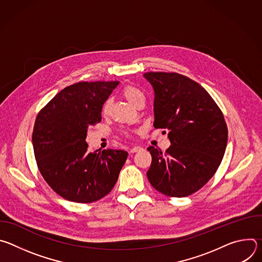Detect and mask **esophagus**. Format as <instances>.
I'll return each mask as SVG.
<instances>
[{
    "instance_id": "obj_1",
    "label": "esophagus",
    "mask_w": 262,
    "mask_h": 262,
    "mask_svg": "<svg viewBox=\"0 0 262 262\" xmlns=\"http://www.w3.org/2000/svg\"><path fill=\"white\" fill-rule=\"evenodd\" d=\"M142 149V147H140V146H134L133 148H130L129 149V152L130 154H134V152H138V151H140Z\"/></svg>"
}]
</instances>
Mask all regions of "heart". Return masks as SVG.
<instances>
[{
	"label": "heart",
	"mask_w": 262,
	"mask_h": 262,
	"mask_svg": "<svg viewBox=\"0 0 262 262\" xmlns=\"http://www.w3.org/2000/svg\"><path fill=\"white\" fill-rule=\"evenodd\" d=\"M122 96L134 106H136L140 101L144 100V94L140 89H138L135 86L127 85L122 89ZM110 108H111V102L110 100H106L100 110V113L103 117H106L110 113Z\"/></svg>",
	"instance_id": "obj_1"
}]
</instances>
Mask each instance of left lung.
Instances as JSON below:
<instances>
[{
  "mask_svg": "<svg viewBox=\"0 0 262 262\" xmlns=\"http://www.w3.org/2000/svg\"><path fill=\"white\" fill-rule=\"evenodd\" d=\"M155 91V127L168 129L165 152L150 146L149 182L169 197L199 191L217 170L228 139L221 108L195 81L176 72H146ZM166 133V130H164Z\"/></svg>",
  "mask_w": 262,
  "mask_h": 262,
  "instance_id": "8db88e82",
  "label": "left lung"
}]
</instances>
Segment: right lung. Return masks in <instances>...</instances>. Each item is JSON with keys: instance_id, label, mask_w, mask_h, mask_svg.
I'll return each instance as SVG.
<instances>
[{"instance_id": "1", "label": "right lung", "mask_w": 262, "mask_h": 262, "mask_svg": "<svg viewBox=\"0 0 262 262\" xmlns=\"http://www.w3.org/2000/svg\"><path fill=\"white\" fill-rule=\"evenodd\" d=\"M119 82H79L61 90L36 117L32 142L42 177L62 198L91 203L106 196L127 152L89 151L87 129L101 120L100 110Z\"/></svg>"}]
</instances>
